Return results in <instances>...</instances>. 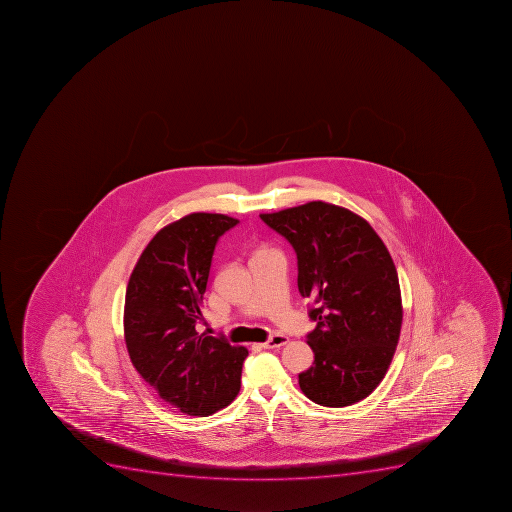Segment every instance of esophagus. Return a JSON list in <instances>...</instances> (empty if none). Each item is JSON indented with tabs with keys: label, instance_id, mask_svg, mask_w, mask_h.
Instances as JSON below:
<instances>
[{
	"label": "esophagus",
	"instance_id": "34e87169",
	"mask_svg": "<svg viewBox=\"0 0 512 512\" xmlns=\"http://www.w3.org/2000/svg\"><path fill=\"white\" fill-rule=\"evenodd\" d=\"M288 344V337L284 334H275L272 335L271 339L266 340L261 347L264 348H280L284 347V345Z\"/></svg>",
	"mask_w": 512,
	"mask_h": 512
}]
</instances>
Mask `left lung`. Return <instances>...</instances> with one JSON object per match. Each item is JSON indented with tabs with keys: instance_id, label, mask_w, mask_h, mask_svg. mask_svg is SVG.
I'll use <instances>...</instances> for the list:
<instances>
[{
	"instance_id": "obj_1",
	"label": "left lung",
	"mask_w": 512,
	"mask_h": 512,
	"mask_svg": "<svg viewBox=\"0 0 512 512\" xmlns=\"http://www.w3.org/2000/svg\"><path fill=\"white\" fill-rule=\"evenodd\" d=\"M259 217L297 253L298 290L316 321L301 391L324 407L360 402L383 381L399 342L402 298L391 254L363 217L329 202Z\"/></svg>"
}]
</instances>
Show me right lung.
I'll use <instances>...</instances> for the list:
<instances>
[{
  "instance_id": "1",
  "label": "right lung",
  "mask_w": 512,
  "mask_h": 512,
  "mask_svg": "<svg viewBox=\"0 0 512 512\" xmlns=\"http://www.w3.org/2000/svg\"><path fill=\"white\" fill-rule=\"evenodd\" d=\"M237 224L193 212L167 225L142 251L126 288L131 363L160 399L191 417L212 415L240 392L248 350L196 329L215 245Z\"/></svg>"
}]
</instances>
